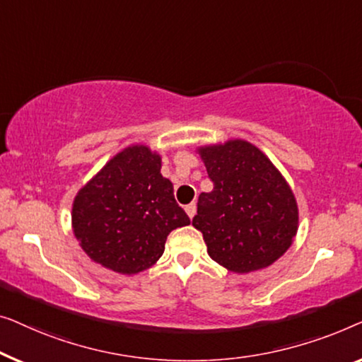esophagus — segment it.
<instances>
[{"mask_svg":"<svg viewBox=\"0 0 362 362\" xmlns=\"http://www.w3.org/2000/svg\"><path fill=\"white\" fill-rule=\"evenodd\" d=\"M185 211H187V215L190 216V218L195 216V213H197V205H195V203H190V205H187L185 206Z\"/></svg>","mask_w":362,"mask_h":362,"instance_id":"obj_1","label":"esophagus"}]
</instances>
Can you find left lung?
<instances>
[{
  "label": "left lung",
  "mask_w": 362,
  "mask_h": 362,
  "mask_svg": "<svg viewBox=\"0 0 362 362\" xmlns=\"http://www.w3.org/2000/svg\"><path fill=\"white\" fill-rule=\"evenodd\" d=\"M213 190L200 193L192 225L213 261L233 272L271 266L290 247L298 210L287 182L246 141L200 149Z\"/></svg>",
  "instance_id": "obj_1"
}]
</instances>
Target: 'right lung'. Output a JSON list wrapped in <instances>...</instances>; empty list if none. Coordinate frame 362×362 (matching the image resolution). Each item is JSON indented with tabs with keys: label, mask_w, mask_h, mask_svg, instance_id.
Segmentation results:
<instances>
[{
	"label": "right lung",
	"mask_w": 362,
	"mask_h": 362,
	"mask_svg": "<svg viewBox=\"0 0 362 362\" xmlns=\"http://www.w3.org/2000/svg\"><path fill=\"white\" fill-rule=\"evenodd\" d=\"M75 236L95 262L137 274L164 254L165 239L190 218L160 174V157L146 146L119 152L75 197Z\"/></svg>",
	"instance_id": "add662e5"
}]
</instances>
